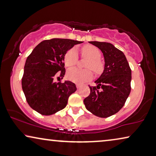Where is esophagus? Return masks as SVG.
Listing matches in <instances>:
<instances>
[{"instance_id":"esophagus-1","label":"esophagus","mask_w":156,"mask_h":156,"mask_svg":"<svg viewBox=\"0 0 156 156\" xmlns=\"http://www.w3.org/2000/svg\"><path fill=\"white\" fill-rule=\"evenodd\" d=\"M76 88H77V89H80V88L81 87V85H80V84H79V83H76Z\"/></svg>"}]
</instances>
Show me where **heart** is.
Returning a JSON list of instances; mask_svg holds the SVG:
<instances>
[{
  "mask_svg": "<svg viewBox=\"0 0 156 156\" xmlns=\"http://www.w3.org/2000/svg\"><path fill=\"white\" fill-rule=\"evenodd\" d=\"M82 55L83 57L89 58L86 67L92 69L95 73H100L103 68V63L101 61V51L96 46L87 45L82 47ZM79 55L75 48H71L65 54L64 62L65 66L71 67L74 66L78 61ZM90 69H81L79 68H72L67 72V78L72 82L82 83L89 81L93 76V73Z\"/></svg>",
  "mask_w": 156,
  "mask_h": 156,
  "instance_id": "1",
  "label": "heart"
}]
</instances>
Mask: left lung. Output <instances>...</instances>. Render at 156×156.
<instances>
[{"label": "left lung", "mask_w": 156, "mask_h": 156, "mask_svg": "<svg viewBox=\"0 0 156 156\" xmlns=\"http://www.w3.org/2000/svg\"><path fill=\"white\" fill-rule=\"evenodd\" d=\"M102 51L105 59L103 73L91 87L83 103L87 109L100 117L117 113L127 101L131 91L132 70L125 54L107 42L90 41ZM101 87V91L98 90Z\"/></svg>", "instance_id": "obj_1"}]
</instances>
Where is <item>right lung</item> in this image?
I'll return each instance as SVG.
<instances>
[{
  "label": "right lung",
  "instance_id": "add662e5",
  "mask_svg": "<svg viewBox=\"0 0 156 156\" xmlns=\"http://www.w3.org/2000/svg\"><path fill=\"white\" fill-rule=\"evenodd\" d=\"M78 41L66 39L43 41L27 58L22 90L29 105L43 115H51L66 107L68 98L76 91V85L70 81L55 82L53 79L65 73L64 58L67 51Z\"/></svg>",
  "mask_w": 156,
  "mask_h": 156
}]
</instances>
